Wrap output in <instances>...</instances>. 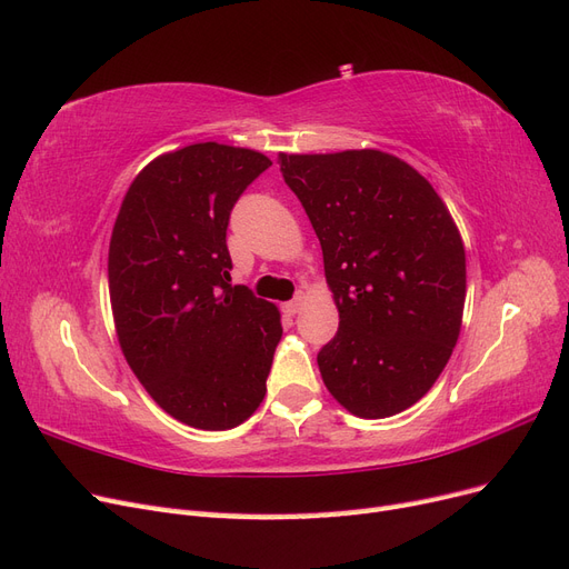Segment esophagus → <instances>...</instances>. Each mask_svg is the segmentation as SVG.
Instances as JSON below:
<instances>
[{"instance_id":"1","label":"esophagus","mask_w":569,"mask_h":569,"mask_svg":"<svg viewBox=\"0 0 569 569\" xmlns=\"http://www.w3.org/2000/svg\"><path fill=\"white\" fill-rule=\"evenodd\" d=\"M303 303H306V297H297L295 301H287L284 306H282V311L287 313V316H297L301 308H303Z\"/></svg>"}]
</instances>
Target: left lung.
Segmentation results:
<instances>
[{
  "label": "left lung",
  "mask_w": 569,
  "mask_h": 569,
  "mask_svg": "<svg viewBox=\"0 0 569 569\" xmlns=\"http://www.w3.org/2000/svg\"><path fill=\"white\" fill-rule=\"evenodd\" d=\"M320 239L339 330L318 353L351 416L382 420L432 389L465 308V247L449 206L380 149L278 157Z\"/></svg>",
  "instance_id": "1"
}]
</instances>
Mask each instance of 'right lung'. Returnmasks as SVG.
Returning a JSON list of instances; mask_svg holds the SVG:
<instances>
[{"instance_id": "1", "label": "right lung", "mask_w": 569, "mask_h": 569, "mask_svg": "<svg viewBox=\"0 0 569 569\" xmlns=\"http://www.w3.org/2000/svg\"><path fill=\"white\" fill-rule=\"evenodd\" d=\"M272 161L199 142L166 151L130 182L109 242V297L130 370L170 418L232 429L266 396L282 337L278 306L230 284L234 201Z\"/></svg>"}]
</instances>
